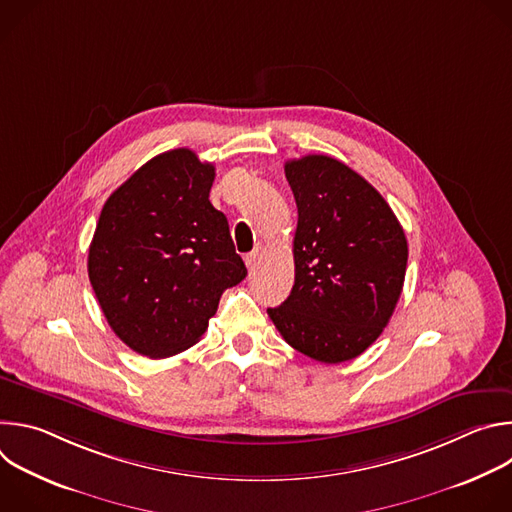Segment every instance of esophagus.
<instances>
[{"mask_svg": "<svg viewBox=\"0 0 512 512\" xmlns=\"http://www.w3.org/2000/svg\"><path fill=\"white\" fill-rule=\"evenodd\" d=\"M263 259V247H257L255 251H251L249 255H245V263L249 269H255Z\"/></svg>", "mask_w": 512, "mask_h": 512, "instance_id": "1", "label": "esophagus"}]
</instances>
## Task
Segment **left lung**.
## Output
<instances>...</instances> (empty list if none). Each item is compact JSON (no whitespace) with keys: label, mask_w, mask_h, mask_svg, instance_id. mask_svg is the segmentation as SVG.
Segmentation results:
<instances>
[{"label":"left lung","mask_w":512,"mask_h":512,"mask_svg":"<svg viewBox=\"0 0 512 512\" xmlns=\"http://www.w3.org/2000/svg\"><path fill=\"white\" fill-rule=\"evenodd\" d=\"M298 204L296 279L269 308L279 334L298 352L338 364L367 350L399 302L407 239L387 200L330 156L285 164Z\"/></svg>","instance_id":"8db88e82"}]
</instances>
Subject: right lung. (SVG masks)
Here are the masks:
<instances>
[{"instance_id": "add662e5", "label": "right lung", "mask_w": 512, "mask_h": 512, "mask_svg": "<svg viewBox=\"0 0 512 512\" xmlns=\"http://www.w3.org/2000/svg\"><path fill=\"white\" fill-rule=\"evenodd\" d=\"M214 166L188 148L143 164L105 202L89 279L111 330L166 358L206 332L223 291L247 275L227 216L210 200Z\"/></svg>"}]
</instances>
